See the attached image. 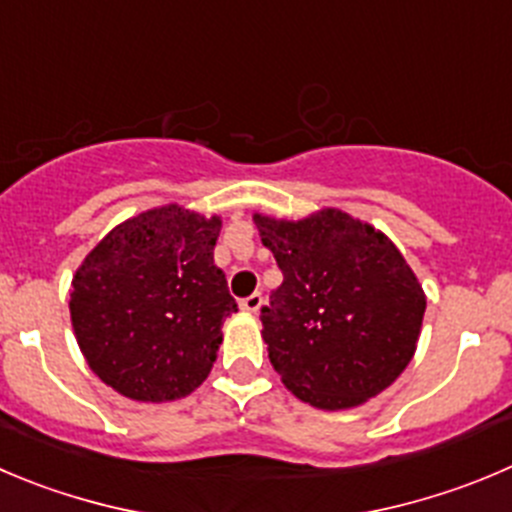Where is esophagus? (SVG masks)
<instances>
[{
    "label": "esophagus",
    "mask_w": 512,
    "mask_h": 512,
    "mask_svg": "<svg viewBox=\"0 0 512 512\" xmlns=\"http://www.w3.org/2000/svg\"><path fill=\"white\" fill-rule=\"evenodd\" d=\"M261 304H264V296L256 291V294L246 296V299H241V309L248 311V314H256V311L261 309Z\"/></svg>",
    "instance_id": "esophagus-1"
}]
</instances>
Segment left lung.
<instances>
[{"instance_id":"obj_1","label":"left lung","mask_w":512,"mask_h":512,"mask_svg":"<svg viewBox=\"0 0 512 512\" xmlns=\"http://www.w3.org/2000/svg\"><path fill=\"white\" fill-rule=\"evenodd\" d=\"M284 281L261 309L281 382L311 407L349 410L415 357L425 291L399 248L339 208L301 221L253 216Z\"/></svg>"}]
</instances>
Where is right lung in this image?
<instances>
[{"instance_id":"1","label":"right lung","mask_w":512,"mask_h":512,"mask_svg":"<svg viewBox=\"0 0 512 512\" xmlns=\"http://www.w3.org/2000/svg\"><path fill=\"white\" fill-rule=\"evenodd\" d=\"M221 218L170 206L107 233L72 276L70 316L92 372L123 397L173 402L201 387L238 311L213 264Z\"/></svg>"}]
</instances>
